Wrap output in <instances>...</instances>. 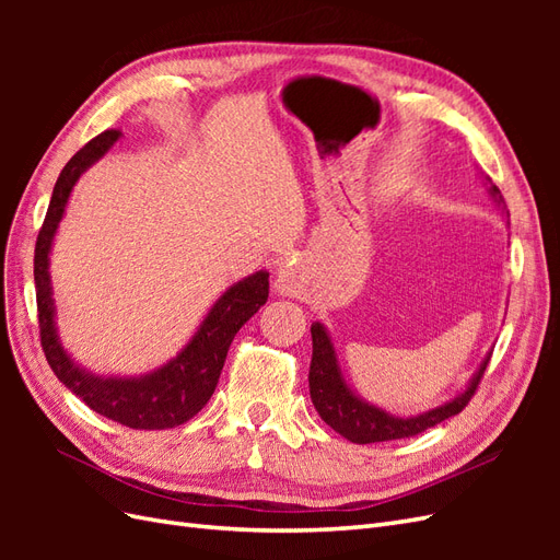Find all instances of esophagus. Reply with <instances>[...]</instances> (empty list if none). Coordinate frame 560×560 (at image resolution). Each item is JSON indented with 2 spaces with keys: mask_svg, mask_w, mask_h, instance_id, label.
I'll use <instances>...</instances> for the list:
<instances>
[{
  "mask_svg": "<svg viewBox=\"0 0 560 560\" xmlns=\"http://www.w3.org/2000/svg\"><path fill=\"white\" fill-rule=\"evenodd\" d=\"M301 287H303V280L296 268H284L276 278V292L280 296H296L301 292Z\"/></svg>",
  "mask_w": 560,
  "mask_h": 560,
  "instance_id": "esophagus-1",
  "label": "esophagus"
}]
</instances>
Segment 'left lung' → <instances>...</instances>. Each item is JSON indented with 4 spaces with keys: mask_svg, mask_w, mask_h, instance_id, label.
Listing matches in <instances>:
<instances>
[{
    "mask_svg": "<svg viewBox=\"0 0 560 560\" xmlns=\"http://www.w3.org/2000/svg\"><path fill=\"white\" fill-rule=\"evenodd\" d=\"M490 194L498 198V202H504L500 189L493 182H490ZM311 336H313V360L308 371V385H311L313 406L317 409L319 418L325 420L331 430L346 436L352 444H376V442H393V439L416 436L420 432L439 425L442 420L457 416L469 404L474 393H477V387L483 378V371L490 362V354H488L463 395H457L444 406H436V409L420 416L399 418L378 409L374 404L360 399L352 393L341 376V369H338L331 338L319 322H315L311 327Z\"/></svg>",
    "mask_w": 560,
    "mask_h": 560,
    "instance_id": "8db88e82",
    "label": "left lung"
}]
</instances>
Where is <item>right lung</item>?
Wrapping results in <instances>:
<instances>
[{
  "instance_id": "add662e5",
  "label": "right lung",
  "mask_w": 560,
  "mask_h": 560,
  "mask_svg": "<svg viewBox=\"0 0 560 560\" xmlns=\"http://www.w3.org/2000/svg\"><path fill=\"white\" fill-rule=\"evenodd\" d=\"M118 130H105L62 167L54 186L46 219L37 235L35 247V284H37V313L39 336L46 362L54 369L58 381L86 401L91 409L114 422H121L132 430H167L194 418L206 406L219 383L226 352L233 336L241 331L245 322L257 313L268 299V273L259 270L238 284H233L217 299L208 317L194 334L186 348L175 360L163 364L140 378H103L93 376L86 369L72 362L70 354L60 346L54 322V299H50L48 254L54 245L60 219L65 214L67 198L83 171L103 159L109 147L118 140Z\"/></svg>"
}]
</instances>
